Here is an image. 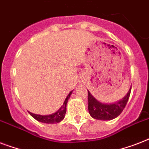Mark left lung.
Listing matches in <instances>:
<instances>
[{
  "mask_svg": "<svg viewBox=\"0 0 149 149\" xmlns=\"http://www.w3.org/2000/svg\"><path fill=\"white\" fill-rule=\"evenodd\" d=\"M131 90L132 86L125 97L113 104H104L98 101L88 91V110L91 117L101 120H110L118 117L127 104Z\"/></svg>",
  "mask_w": 149,
  "mask_h": 149,
  "instance_id": "obj_1",
  "label": "left lung"
}]
</instances>
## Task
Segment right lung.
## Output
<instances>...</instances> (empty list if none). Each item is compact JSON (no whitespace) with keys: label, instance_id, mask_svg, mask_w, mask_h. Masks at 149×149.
<instances>
[{"label":"right lung","instance_id":"add662e5","mask_svg":"<svg viewBox=\"0 0 149 149\" xmlns=\"http://www.w3.org/2000/svg\"><path fill=\"white\" fill-rule=\"evenodd\" d=\"M72 91L70 92L68 96L65 98V101L63 103V106L56 111V113H52L49 115H39V114H36V113H29L36 120H37L39 122L45 123V124H55V123L60 122L61 120H63L65 118V114L66 113V105H67L68 100L70 99V96L72 94Z\"/></svg>","mask_w":149,"mask_h":149}]
</instances>
